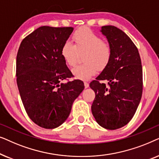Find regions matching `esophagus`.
I'll return each instance as SVG.
<instances>
[{"instance_id": "34e87169", "label": "esophagus", "mask_w": 159, "mask_h": 159, "mask_svg": "<svg viewBox=\"0 0 159 159\" xmlns=\"http://www.w3.org/2000/svg\"><path fill=\"white\" fill-rule=\"evenodd\" d=\"M84 88H88V87H89V83H88V82H84Z\"/></svg>"}]
</instances>
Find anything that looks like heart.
<instances>
[{"mask_svg": "<svg viewBox=\"0 0 159 159\" xmlns=\"http://www.w3.org/2000/svg\"><path fill=\"white\" fill-rule=\"evenodd\" d=\"M74 43L66 40L61 48V55L69 66H74L83 53V64L72 69L76 78L88 80L96 73L106 68L111 61L112 49L108 43L88 28H80L74 32Z\"/></svg>", "mask_w": 159, "mask_h": 159, "instance_id": "obj_1", "label": "heart"}]
</instances>
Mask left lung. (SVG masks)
<instances>
[{
  "instance_id": "obj_1",
  "label": "left lung",
  "mask_w": 159,
  "mask_h": 159,
  "mask_svg": "<svg viewBox=\"0 0 159 159\" xmlns=\"http://www.w3.org/2000/svg\"><path fill=\"white\" fill-rule=\"evenodd\" d=\"M101 32L112 49L111 61L90 83L95 93L91 110L95 120L107 129L125 126L135 114L143 93V70L138 50L122 30L103 26ZM101 81H107L108 86Z\"/></svg>"
}]
</instances>
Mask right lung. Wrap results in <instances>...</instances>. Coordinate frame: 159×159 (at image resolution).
<instances>
[{
    "instance_id": "obj_1",
    "label": "right lung",
    "mask_w": 159,
    "mask_h": 159,
    "mask_svg": "<svg viewBox=\"0 0 159 159\" xmlns=\"http://www.w3.org/2000/svg\"><path fill=\"white\" fill-rule=\"evenodd\" d=\"M73 27L43 26L21 41L16 56V83L30 119L54 129L69 116L75 100L84 86L81 80L62 83L72 77L61 55Z\"/></svg>"
}]
</instances>
